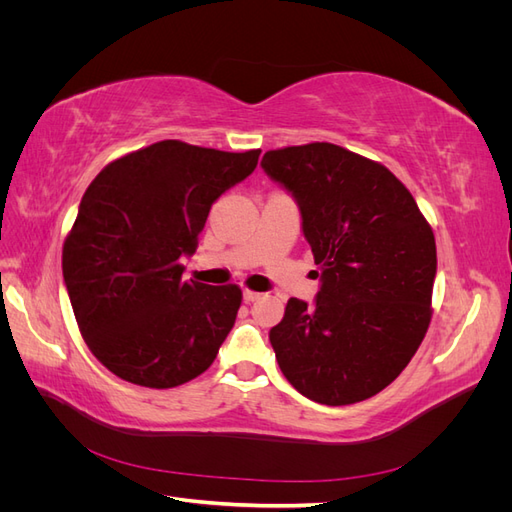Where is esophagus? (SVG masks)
I'll use <instances>...</instances> for the list:
<instances>
[{
    "label": "esophagus",
    "mask_w": 512,
    "mask_h": 512,
    "mask_svg": "<svg viewBox=\"0 0 512 512\" xmlns=\"http://www.w3.org/2000/svg\"><path fill=\"white\" fill-rule=\"evenodd\" d=\"M256 299H260V294H258V292H254V290H247V288L243 290V301H245V303H254Z\"/></svg>",
    "instance_id": "esophagus-1"
}]
</instances>
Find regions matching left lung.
I'll return each mask as SVG.
<instances>
[{
  "mask_svg": "<svg viewBox=\"0 0 512 512\" xmlns=\"http://www.w3.org/2000/svg\"><path fill=\"white\" fill-rule=\"evenodd\" d=\"M262 170L294 198L320 267L309 305L290 299L269 331L286 380L348 406L389 386L431 320L436 239L389 168L331 143L267 151Z\"/></svg>",
  "mask_w": 512,
  "mask_h": 512,
  "instance_id": "1",
  "label": "left lung"
}]
</instances>
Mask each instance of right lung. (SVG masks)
<instances>
[{
  "label": "right lung",
  "instance_id": "obj_1",
  "mask_svg": "<svg viewBox=\"0 0 512 512\" xmlns=\"http://www.w3.org/2000/svg\"><path fill=\"white\" fill-rule=\"evenodd\" d=\"M260 149L160 141L91 181L64 243V282L81 335L121 380L173 389L213 363L241 290L181 280L211 205L254 173Z\"/></svg>",
  "mask_w": 512,
  "mask_h": 512
}]
</instances>
